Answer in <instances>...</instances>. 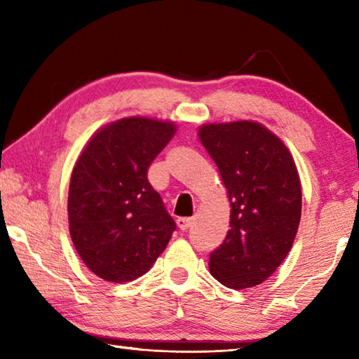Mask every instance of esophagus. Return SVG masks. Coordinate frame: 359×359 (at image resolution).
<instances>
[{"label": "esophagus", "mask_w": 359, "mask_h": 359, "mask_svg": "<svg viewBox=\"0 0 359 359\" xmlns=\"http://www.w3.org/2000/svg\"><path fill=\"white\" fill-rule=\"evenodd\" d=\"M191 223H193V218H177V226L182 231H187L190 228Z\"/></svg>", "instance_id": "esophagus-1"}]
</instances>
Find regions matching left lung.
Instances as JSON below:
<instances>
[{
  "instance_id": "obj_1",
  "label": "left lung",
  "mask_w": 359,
  "mask_h": 359,
  "mask_svg": "<svg viewBox=\"0 0 359 359\" xmlns=\"http://www.w3.org/2000/svg\"><path fill=\"white\" fill-rule=\"evenodd\" d=\"M198 136L231 205L228 234L210 253L209 271L224 287L252 288L274 274L299 228L302 191L293 155L253 120L205 123Z\"/></svg>"
}]
</instances>
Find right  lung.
I'll return each mask as SVG.
<instances>
[{
    "instance_id": "add662e5",
    "label": "right lung",
    "mask_w": 359,
    "mask_h": 359,
    "mask_svg": "<svg viewBox=\"0 0 359 359\" xmlns=\"http://www.w3.org/2000/svg\"><path fill=\"white\" fill-rule=\"evenodd\" d=\"M175 131L174 121L125 117L96 131L79 155L68 193L69 234L100 278L135 280L165 252L175 223L147 171Z\"/></svg>"
}]
</instances>
